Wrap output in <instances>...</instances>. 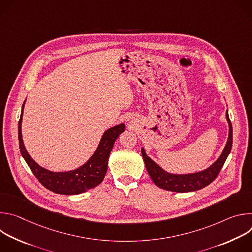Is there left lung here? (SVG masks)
I'll use <instances>...</instances> for the list:
<instances>
[{
	"label": "left lung",
	"mask_w": 252,
	"mask_h": 252,
	"mask_svg": "<svg viewBox=\"0 0 252 252\" xmlns=\"http://www.w3.org/2000/svg\"><path fill=\"white\" fill-rule=\"evenodd\" d=\"M226 121L229 126L228 138L226 145L218 158L217 161H214L209 167L204 170L188 173V174H174L169 173L163 170L157 162H155L148 155L146 154L145 149H141V155L143 161H145L147 170L153 179L156 186L158 188L174 192H190L199 190L208 185H210L215 178L218 177L220 169L222 168L232 147V126L229 120L228 114L226 112Z\"/></svg>",
	"instance_id": "8db88e82"
}]
</instances>
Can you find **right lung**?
I'll list each match as a JSON object with an SVG mask.
<instances>
[{
  "mask_svg": "<svg viewBox=\"0 0 252 252\" xmlns=\"http://www.w3.org/2000/svg\"><path fill=\"white\" fill-rule=\"evenodd\" d=\"M25 102L22 106L18 127L20 151L32 172L38 178V181L49 190L64 195L80 194L98 186L106 173L109 157L115 142L120 134L125 131V124L115 126L104 131L97 149L85 164L74 170L54 172L39 165L31 158L25 148L22 137V120Z\"/></svg>",
  "mask_w": 252,
  "mask_h": 252,
  "instance_id": "right-lung-1",
  "label": "right lung"
}]
</instances>
